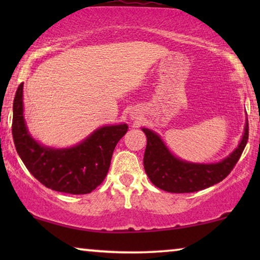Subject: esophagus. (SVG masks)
Wrapping results in <instances>:
<instances>
[{"label": "esophagus", "instance_id": "obj_1", "mask_svg": "<svg viewBox=\"0 0 260 260\" xmlns=\"http://www.w3.org/2000/svg\"><path fill=\"white\" fill-rule=\"evenodd\" d=\"M131 119H137L136 113H133V115H131Z\"/></svg>", "mask_w": 260, "mask_h": 260}]
</instances>
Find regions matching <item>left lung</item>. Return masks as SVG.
Segmentation results:
<instances>
[{
	"mask_svg": "<svg viewBox=\"0 0 260 260\" xmlns=\"http://www.w3.org/2000/svg\"><path fill=\"white\" fill-rule=\"evenodd\" d=\"M147 136L143 165L145 173L159 189L169 193H193L220 182L231 173L240 158L248 138L246 118L243 137L238 147L219 162L198 163L177 157L155 131L142 127Z\"/></svg>",
	"mask_w": 260,
	"mask_h": 260,
	"instance_id": "1",
	"label": "left lung"
}]
</instances>
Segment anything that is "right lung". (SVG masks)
<instances>
[{"mask_svg": "<svg viewBox=\"0 0 260 260\" xmlns=\"http://www.w3.org/2000/svg\"><path fill=\"white\" fill-rule=\"evenodd\" d=\"M23 111L22 83L13 104L12 131L17 154L44 186L67 194L91 193L104 181L113 150L129 129L125 123L104 125L76 145L53 148L31 136Z\"/></svg>", "mask_w": 260, "mask_h": 260, "instance_id": "right-lung-1", "label": "right lung"}]
</instances>
